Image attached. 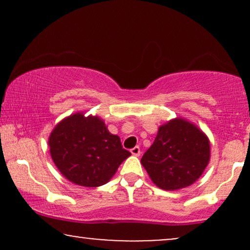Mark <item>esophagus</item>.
Returning <instances> with one entry per match:
<instances>
[{
	"label": "esophagus",
	"mask_w": 250,
	"mask_h": 250,
	"mask_svg": "<svg viewBox=\"0 0 250 250\" xmlns=\"http://www.w3.org/2000/svg\"><path fill=\"white\" fill-rule=\"evenodd\" d=\"M131 153H132L133 156L139 157V156H140V153H141V150H140L139 146H134V148L131 149Z\"/></svg>",
	"instance_id": "obj_1"
}]
</instances>
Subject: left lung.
<instances>
[{
  "label": "left lung",
  "instance_id": "left-lung-1",
  "mask_svg": "<svg viewBox=\"0 0 250 250\" xmlns=\"http://www.w3.org/2000/svg\"><path fill=\"white\" fill-rule=\"evenodd\" d=\"M209 158L207 135L192 123L175 118L159 126L155 141L141 163L157 187L173 191L196 182Z\"/></svg>",
  "mask_w": 250,
  "mask_h": 250
}]
</instances>
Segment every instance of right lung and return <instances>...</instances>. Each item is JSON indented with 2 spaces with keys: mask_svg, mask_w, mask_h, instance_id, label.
Returning <instances> with one entry per match:
<instances>
[{
  "mask_svg": "<svg viewBox=\"0 0 250 250\" xmlns=\"http://www.w3.org/2000/svg\"><path fill=\"white\" fill-rule=\"evenodd\" d=\"M49 146L60 173L71 183L87 188L107 183L131 156L100 117H85L83 112L62 119L51 132Z\"/></svg>",
  "mask_w": 250,
  "mask_h": 250,
  "instance_id": "obj_1",
  "label": "right lung"
}]
</instances>
